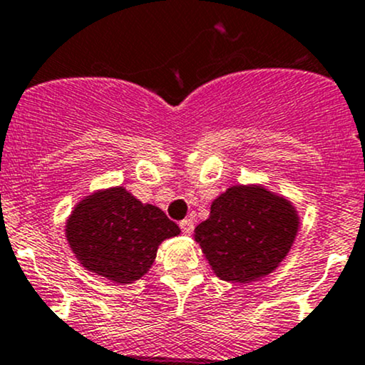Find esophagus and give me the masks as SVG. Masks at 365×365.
<instances>
[{"instance_id": "34e87169", "label": "esophagus", "mask_w": 365, "mask_h": 365, "mask_svg": "<svg viewBox=\"0 0 365 365\" xmlns=\"http://www.w3.org/2000/svg\"><path fill=\"white\" fill-rule=\"evenodd\" d=\"M180 229H182V232L187 234V236H189V234H192V231H194V220H192V218H185V220L180 222Z\"/></svg>"}]
</instances>
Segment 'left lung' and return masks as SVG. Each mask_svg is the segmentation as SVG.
I'll use <instances>...</instances> for the list:
<instances>
[{
	"label": "left lung",
	"mask_w": 365,
	"mask_h": 365,
	"mask_svg": "<svg viewBox=\"0 0 365 365\" xmlns=\"http://www.w3.org/2000/svg\"><path fill=\"white\" fill-rule=\"evenodd\" d=\"M299 227L301 217L289 197L260 183H240L213 199L194 240L217 278L252 283L278 269Z\"/></svg>",
	"instance_id": "8db88e82"
}]
</instances>
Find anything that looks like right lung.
<instances>
[{
  "label": "right lung",
  "mask_w": 365,
  "mask_h": 365,
  "mask_svg": "<svg viewBox=\"0 0 365 365\" xmlns=\"http://www.w3.org/2000/svg\"><path fill=\"white\" fill-rule=\"evenodd\" d=\"M180 232L163 210L141 202L122 185L83 195L64 225L80 266L118 285L143 278L160 243Z\"/></svg>",
  "instance_id": "right-lung-1"
}]
</instances>
